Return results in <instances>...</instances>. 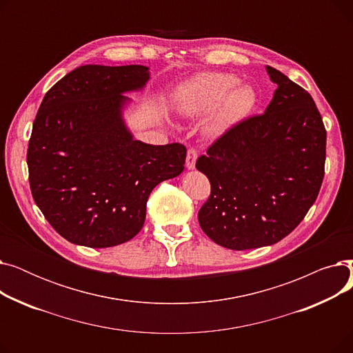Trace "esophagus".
Returning <instances> with one entry per match:
<instances>
[{
	"instance_id": "esophagus-1",
	"label": "esophagus",
	"mask_w": 353,
	"mask_h": 353,
	"mask_svg": "<svg viewBox=\"0 0 353 353\" xmlns=\"http://www.w3.org/2000/svg\"><path fill=\"white\" fill-rule=\"evenodd\" d=\"M196 160H197V150L194 148H190L188 152V157H186V167L188 170H193L196 167Z\"/></svg>"
}]
</instances>
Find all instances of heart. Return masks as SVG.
Here are the masks:
<instances>
[{
	"mask_svg": "<svg viewBox=\"0 0 353 353\" xmlns=\"http://www.w3.org/2000/svg\"><path fill=\"white\" fill-rule=\"evenodd\" d=\"M237 79L230 74L208 72L193 79L183 91L176 104L177 114L183 119H196L216 108L210 117L206 133L220 136L254 105L253 91L246 85H237Z\"/></svg>",
	"mask_w": 353,
	"mask_h": 353,
	"instance_id": "heart-1",
	"label": "heart"
}]
</instances>
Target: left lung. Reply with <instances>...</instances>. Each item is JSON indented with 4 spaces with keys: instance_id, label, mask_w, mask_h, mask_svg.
I'll use <instances>...</instances> for the list:
<instances>
[{
    "instance_id": "left-lung-1",
    "label": "left lung",
    "mask_w": 353,
    "mask_h": 353,
    "mask_svg": "<svg viewBox=\"0 0 353 353\" xmlns=\"http://www.w3.org/2000/svg\"><path fill=\"white\" fill-rule=\"evenodd\" d=\"M266 71L277 88L265 113L232 127L196 161L212 184L200 228L232 250L286 237L316 200L325 174L326 130L316 104L283 72Z\"/></svg>"
}]
</instances>
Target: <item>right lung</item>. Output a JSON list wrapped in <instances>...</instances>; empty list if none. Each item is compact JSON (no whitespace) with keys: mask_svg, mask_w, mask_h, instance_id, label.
Returning a JSON list of instances; mask_svg holds the SVG:
<instances>
[{"mask_svg":"<svg viewBox=\"0 0 353 353\" xmlns=\"http://www.w3.org/2000/svg\"><path fill=\"white\" fill-rule=\"evenodd\" d=\"M148 80L145 65H81L55 83L39 108L27 152L31 193L74 245L128 242L144 225L152 190L184 169L183 144L134 140L124 121L132 99L123 94Z\"/></svg>","mask_w":353,"mask_h":353,"instance_id":"add662e5","label":"right lung"}]
</instances>
